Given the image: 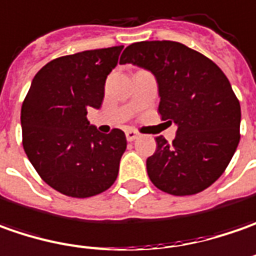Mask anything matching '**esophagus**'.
<instances>
[{
  "label": "esophagus",
  "instance_id": "1",
  "mask_svg": "<svg viewBox=\"0 0 256 256\" xmlns=\"http://www.w3.org/2000/svg\"><path fill=\"white\" fill-rule=\"evenodd\" d=\"M138 136H140V134H138V132H136V130H128V132H126V138H128V142H134Z\"/></svg>",
  "mask_w": 256,
  "mask_h": 256
}]
</instances>
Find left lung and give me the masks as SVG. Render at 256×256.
Returning <instances> with one entry per match:
<instances>
[{"mask_svg":"<svg viewBox=\"0 0 256 256\" xmlns=\"http://www.w3.org/2000/svg\"><path fill=\"white\" fill-rule=\"evenodd\" d=\"M120 64L156 76L162 120L177 124L172 143L156 137L157 148L146 162L152 182L172 196L208 188L225 172L241 137V106L228 78L211 59L174 40L132 44Z\"/></svg>","mask_w":256,"mask_h":256,"instance_id":"obj_1","label":"left lung"}]
</instances>
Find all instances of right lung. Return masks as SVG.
Segmentation results:
<instances>
[{
  "instance_id": "add662e5",
  "label": "right lung",
  "mask_w": 256,
  "mask_h": 256,
  "mask_svg": "<svg viewBox=\"0 0 256 256\" xmlns=\"http://www.w3.org/2000/svg\"><path fill=\"white\" fill-rule=\"evenodd\" d=\"M123 46L84 50L50 60L32 80L21 109L22 146L40 178L54 190L88 198L118 178L126 136L103 134L88 122L99 109L104 82Z\"/></svg>"
}]
</instances>
